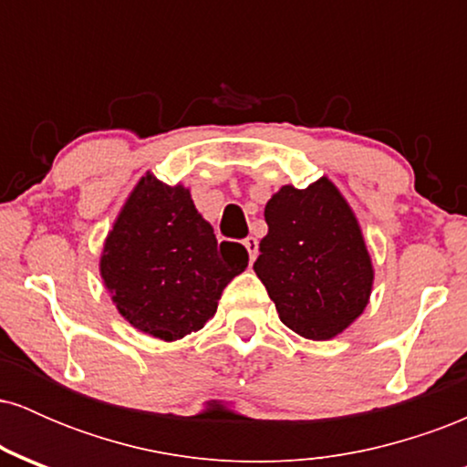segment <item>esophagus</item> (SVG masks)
<instances>
[{"label": "esophagus", "mask_w": 467, "mask_h": 467, "mask_svg": "<svg viewBox=\"0 0 467 467\" xmlns=\"http://www.w3.org/2000/svg\"><path fill=\"white\" fill-rule=\"evenodd\" d=\"M244 245H245V250H248L250 261H254L256 254H259V241H256V237H245Z\"/></svg>", "instance_id": "obj_1"}]
</instances>
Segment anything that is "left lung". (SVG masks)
<instances>
[{"label":"left lung","instance_id":"left-lung-1","mask_svg":"<svg viewBox=\"0 0 467 467\" xmlns=\"http://www.w3.org/2000/svg\"><path fill=\"white\" fill-rule=\"evenodd\" d=\"M254 272L289 329L312 340L345 331L367 307L373 265L349 203L329 180L283 186L265 206Z\"/></svg>","mask_w":467,"mask_h":467}]
</instances>
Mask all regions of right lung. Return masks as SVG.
I'll use <instances>...</instances> for the list:
<instances>
[{"label": "right lung", "instance_id": "right-lung-1", "mask_svg": "<svg viewBox=\"0 0 467 467\" xmlns=\"http://www.w3.org/2000/svg\"><path fill=\"white\" fill-rule=\"evenodd\" d=\"M248 267V250L217 244L184 186L144 175L105 241L100 275L136 329L178 340L217 312L223 287Z\"/></svg>", "mask_w": 467, "mask_h": 467}]
</instances>
